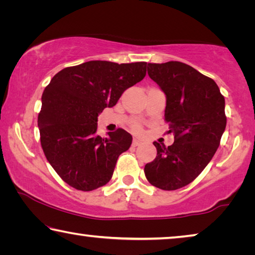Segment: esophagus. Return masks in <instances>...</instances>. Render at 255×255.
I'll return each instance as SVG.
<instances>
[{
	"label": "esophagus",
	"instance_id": "obj_1",
	"mask_svg": "<svg viewBox=\"0 0 255 255\" xmlns=\"http://www.w3.org/2000/svg\"><path fill=\"white\" fill-rule=\"evenodd\" d=\"M141 144V140L138 139V138H133L132 139V146H139Z\"/></svg>",
	"mask_w": 255,
	"mask_h": 255
}]
</instances>
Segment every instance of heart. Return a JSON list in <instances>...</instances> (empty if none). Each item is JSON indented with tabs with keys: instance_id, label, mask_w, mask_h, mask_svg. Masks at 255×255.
Instances as JSON below:
<instances>
[{
	"instance_id": "b5f03b06",
	"label": "heart",
	"mask_w": 255,
	"mask_h": 255,
	"mask_svg": "<svg viewBox=\"0 0 255 255\" xmlns=\"http://www.w3.org/2000/svg\"><path fill=\"white\" fill-rule=\"evenodd\" d=\"M131 129L135 132H139L140 131V129H141V127H140V125H138V124H135L133 125V126L131 127Z\"/></svg>"
}]
</instances>
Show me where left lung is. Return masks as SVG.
Returning a JSON list of instances; mask_svg holds the SVG:
<instances>
[{"mask_svg": "<svg viewBox=\"0 0 255 255\" xmlns=\"http://www.w3.org/2000/svg\"><path fill=\"white\" fill-rule=\"evenodd\" d=\"M147 73L166 96L164 120L174 143L154 141L157 155L144 172L150 184L171 191L191 183L213 158L226 127L225 99L213 79L184 63H149Z\"/></svg>", "mask_w": 255, "mask_h": 255, "instance_id": "1", "label": "left lung"}]
</instances>
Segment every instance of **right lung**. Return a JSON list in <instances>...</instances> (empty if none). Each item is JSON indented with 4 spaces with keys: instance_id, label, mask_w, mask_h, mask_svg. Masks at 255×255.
I'll return each instance as SVG.
<instances>
[{
    "instance_id": "obj_1",
    "label": "right lung",
    "mask_w": 255,
    "mask_h": 255,
    "mask_svg": "<svg viewBox=\"0 0 255 255\" xmlns=\"http://www.w3.org/2000/svg\"><path fill=\"white\" fill-rule=\"evenodd\" d=\"M146 66L145 62L91 60L64 68L46 86L38 114L40 144L47 161L68 185L92 191L110 181L132 137L123 128L98 136V116L144 79Z\"/></svg>"
}]
</instances>
